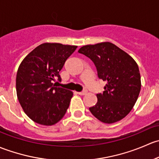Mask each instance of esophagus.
I'll use <instances>...</instances> for the list:
<instances>
[{
    "label": "esophagus",
    "mask_w": 159,
    "mask_h": 159,
    "mask_svg": "<svg viewBox=\"0 0 159 159\" xmlns=\"http://www.w3.org/2000/svg\"><path fill=\"white\" fill-rule=\"evenodd\" d=\"M87 93H88L87 90H83V91H82V92H78L77 93L79 95H80V96H84V95H86Z\"/></svg>",
    "instance_id": "esophagus-1"
}]
</instances>
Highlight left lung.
Here are the masks:
<instances>
[{
  "label": "left lung",
  "instance_id": "left-lung-1",
  "mask_svg": "<svg viewBox=\"0 0 159 159\" xmlns=\"http://www.w3.org/2000/svg\"><path fill=\"white\" fill-rule=\"evenodd\" d=\"M80 53L94 63L99 79L106 82L97 103L89 108L95 117L104 123H114L132 110L141 90L138 64L128 53L109 42L82 47Z\"/></svg>",
  "mask_w": 159,
  "mask_h": 159
}]
</instances>
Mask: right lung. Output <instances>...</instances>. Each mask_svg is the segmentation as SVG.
I'll return each instance as SVG.
<instances>
[{
    "label": "right lung",
    "mask_w": 159,
    "mask_h": 159,
    "mask_svg": "<svg viewBox=\"0 0 159 159\" xmlns=\"http://www.w3.org/2000/svg\"><path fill=\"white\" fill-rule=\"evenodd\" d=\"M77 46L44 43L26 56L16 77L20 104L34 122L43 125L57 123L66 112L73 92L53 83L61 80L59 73Z\"/></svg>",
    "instance_id": "right-lung-1"
}]
</instances>
